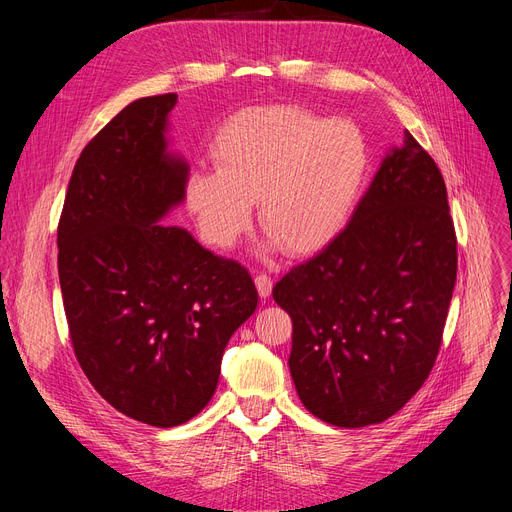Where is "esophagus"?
I'll return each mask as SVG.
<instances>
[{
  "label": "esophagus",
  "mask_w": 512,
  "mask_h": 512,
  "mask_svg": "<svg viewBox=\"0 0 512 512\" xmlns=\"http://www.w3.org/2000/svg\"><path fill=\"white\" fill-rule=\"evenodd\" d=\"M255 286H257V292H259V297L261 299H267L272 294V288H274V280L267 276V274H259L257 278H255Z\"/></svg>",
  "instance_id": "1"
}]
</instances>
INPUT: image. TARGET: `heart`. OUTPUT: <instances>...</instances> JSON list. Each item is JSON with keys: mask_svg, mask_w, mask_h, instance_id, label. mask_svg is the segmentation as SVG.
<instances>
[{"mask_svg": "<svg viewBox=\"0 0 512 512\" xmlns=\"http://www.w3.org/2000/svg\"><path fill=\"white\" fill-rule=\"evenodd\" d=\"M213 168L186 178L184 199L201 236L234 247L251 226L253 201L267 245L307 255L332 242L361 199L369 153L348 120L299 105L253 107L232 116L209 147Z\"/></svg>", "mask_w": 512, "mask_h": 512, "instance_id": "obj_1", "label": "heart"}]
</instances>
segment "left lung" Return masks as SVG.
Masks as SVG:
<instances>
[{
  "instance_id": "obj_1",
  "label": "left lung",
  "mask_w": 512,
  "mask_h": 512,
  "mask_svg": "<svg viewBox=\"0 0 512 512\" xmlns=\"http://www.w3.org/2000/svg\"><path fill=\"white\" fill-rule=\"evenodd\" d=\"M454 282L446 184L405 132L348 226L272 290L292 319L288 367L305 409L363 427L405 407L436 363Z\"/></svg>"
}]
</instances>
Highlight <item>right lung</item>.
<instances>
[{
    "label": "right lung",
    "instance_id": "obj_1",
    "mask_svg": "<svg viewBox=\"0 0 512 512\" xmlns=\"http://www.w3.org/2000/svg\"><path fill=\"white\" fill-rule=\"evenodd\" d=\"M178 95L126 105L80 153L58 224V272L74 355L93 388L155 427L211 400L224 348L257 307L238 261L157 224L184 199L188 168L166 151Z\"/></svg>",
    "mask_w": 512,
    "mask_h": 512
}]
</instances>
